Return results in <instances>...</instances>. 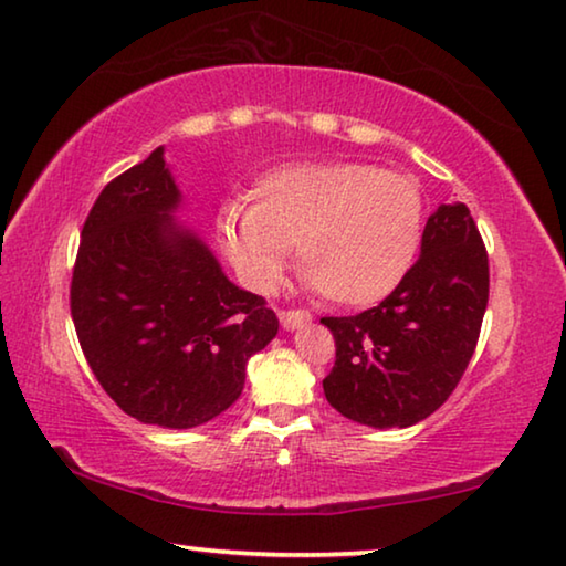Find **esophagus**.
<instances>
[{
	"label": "esophagus",
	"instance_id": "esophagus-1",
	"mask_svg": "<svg viewBox=\"0 0 566 566\" xmlns=\"http://www.w3.org/2000/svg\"><path fill=\"white\" fill-rule=\"evenodd\" d=\"M280 323L284 331H300L312 323V315L305 310H282L280 312Z\"/></svg>",
	"mask_w": 566,
	"mask_h": 566
}]
</instances>
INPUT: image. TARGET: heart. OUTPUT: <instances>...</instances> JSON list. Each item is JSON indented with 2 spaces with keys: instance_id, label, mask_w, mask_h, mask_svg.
<instances>
[{
  "instance_id": "1",
  "label": "heart",
  "mask_w": 566,
  "mask_h": 566,
  "mask_svg": "<svg viewBox=\"0 0 566 566\" xmlns=\"http://www.w3.org/2000/svg\"><path fill=\"white\" fill-rule=\"evenodd\" d=\"M251 200L218 218V247L239 280L272 290L297 243L310 286L333 305L368 307L389 297L415 264L424 200L409 175L327 159L266 170Z\"/></svg>"
}]
</instances>
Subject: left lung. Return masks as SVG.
Returning <instances> with one entry per match:
<instances>
[{
    "mask_svg": "<svg viewBox=\"0 0 566 566\" xmlns=\"http://www.w3.org/2000/svg\"><path fill=\"white\" fill-rule=\"evenodd\" d=\"M488 284L468 206H440L417 264L381 305L319 319L335 337V366L323 381L331 407L376 429L411 427L440 409L475 353Z\"/></svg>",
    "mask_w": 566,
    "mask_h": 566,
    "instance_id": "left-lung-1",
    "label": "left lung"
}]
</instances>
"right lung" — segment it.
<instances>
[{"label":"right lung","mask_w":566,"mask_h":566,"mask_svg":"<svg viewBox=\"0 0 566 566\" xmlns=\"http://www.w3.org/2000/svg\"><path fill=\"white\" fill-rule=\"evenodd\" d=\"M180 202L157 147L101 190L71 282L73 325L98 384L126 415L165 429L229 409L249 358L280 331L264 297L239 290L208 243L175 223Z\"/></svg>","instance_id":"1"}]
</instances>
